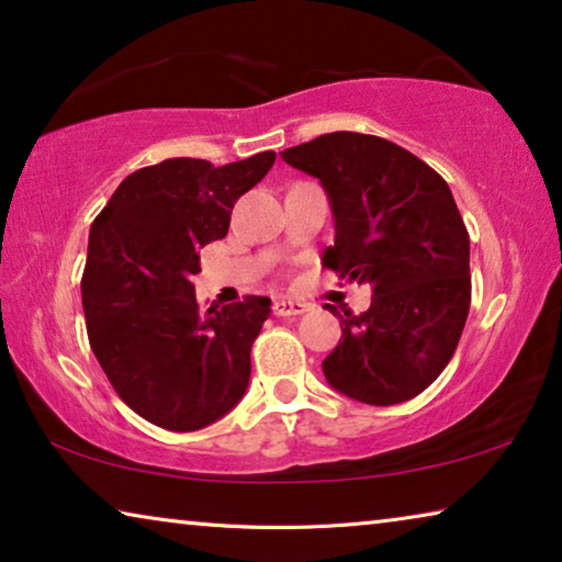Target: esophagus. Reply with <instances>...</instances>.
<instances>
[{"mask_svg": "<svg viewBox=\"0 0 562 562\" xmlns=\"http://www.w3.org/2000/svg\"><path fill=\"white\" fill-rule=\"evenodd\" d=\"M272 310L278 317H295V315L307 313V305L297 303V300H278V303L272 305Z\"/></svg>", "mask_w": 562, "mask_h": 562, "instance_id": "34e87169", "label": "esophagus"}]
</instances>
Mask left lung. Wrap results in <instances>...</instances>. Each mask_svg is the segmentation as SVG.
Returning <instances> with one entry per match:
<instances>
[{"mask_svg":"<svg viewBox=\"0 0 562 562\" xmlns=\"http://www.w3.org/2000/svg\"><path fill=\"white\" fill-rule=\"evenodd\" d=\"M321 179L335 216L323 267L368 282L361 315L340 317V342L323 361L335 391L393 406L429 389L462 338L472 278L469 234L447 181L386 138L335 131L282 150Z\"/></svg>","mask_w":562,"mask_h":562,"instance_id":"left-lung-1","label":"left lung"}]
</instances>
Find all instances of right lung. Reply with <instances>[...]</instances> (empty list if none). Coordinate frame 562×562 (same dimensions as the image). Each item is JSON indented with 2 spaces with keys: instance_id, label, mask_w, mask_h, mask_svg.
Segmentation results:
<instances>
[{
  "instance_id": "obj_1",
  "label": "right lung",
  "mask_w": 562,
  "mask_h": 562,
  "mask_svg": "<svg viewBox=\"0 0 562 562\" xmlns=\"http://www.w3.org/2000/svg\"><path fill=\"white\" fill-rule=\"evenodd\" d=\"M272 164L274 150L227 166L166 158L125 176L90 227V348L123 404L161 429H204L245 396L270 297L201 310L191 278L199 249L227 237L234 201Z\"/></svg>"
}]
</instances>
